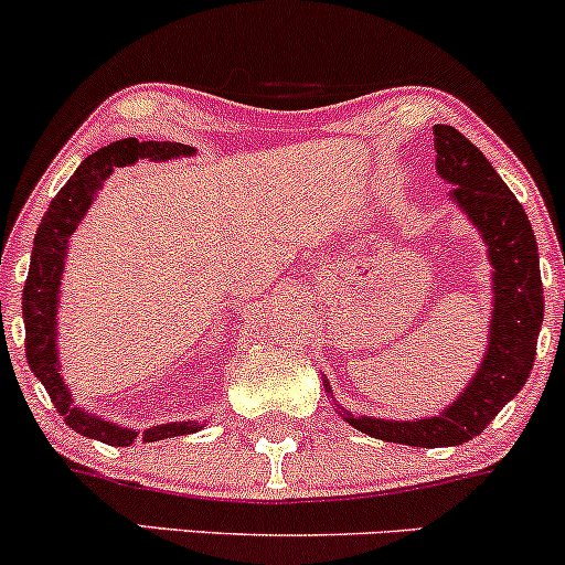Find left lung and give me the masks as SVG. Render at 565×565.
<instances>
[{"label":"left lung","mask_w":565,"mask_h":565,"mask_svg":"<svg viewBox=\"0 0 565 565\" xmlns=\"http://www.w3.org/2000/svg\"><path fill=\"white\" fill-rule=\"evenodd\" d=\"M433 148L440 178L457 185L451 196L483 233L494 265L489 353L465 393L438 417L419 423H387L353 414L345 417L366 436L425 449L468 444L470 438L481 436L499 408L515 398L534 366L544 316L536 238L521 201L512 196L489 159L459 129L436 125Z\"/></svg>","instance_id":"left-lung-1"}]
</instances>
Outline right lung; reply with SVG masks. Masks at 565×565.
<instances>
[{"mask_svg":"<svg viewBox=\"0 0 565 565\" xmlns=\"http://www.w3.org/2000/svg\"><path fill=\"white\" fill-rule=\"evenodd\" d=\"M193 148L183 142H159V140H138L125 138L116 140L111 146L100 148L93 157L82 161V167L71 174L66 185L57 191V196L50 201L42 223L34 236V249H31V268L25 276L23 287V321H25V359H29L31 372L36 374L44 391L50 393L57 414L63 417L71 430L82 436L103 440L108 446H129L138 433L127 430L114 423H103L100 417L82 412L71 406L68 387L63 385L61 366H57V348H55V323H57V295H61V274L63 260H66L68 238L76 231L84 212L93 204L95 191L103 180L114 172V167L135 164L138 159H174L191 157ZM196 423H172L148 427L140 433V440H151L188 436L196 433Z\"/></svg>","mask_w":565,"mask_h":565,"instance_id":"obj_1","label":"right lung"}]
</instances>
